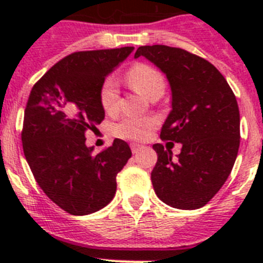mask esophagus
<instances>
[{
    "instance_id": "esophagus-1",
    "label": "esophagus",
    "mask_w": 263,
    "mask_h": 263,
    "mask_svg": "<svg viewBox=\"0 0 263 263\" xmlns=\"http://www.w3.org/2000/svg\"><path fill=\"white\" fill-rule=\"evenodd\" d=\"M142 147H143V146L138 145V143H132V145H130V148H132L133 154H137L138 152H141V148H142Z\"/></svg>"
}]
</instances>
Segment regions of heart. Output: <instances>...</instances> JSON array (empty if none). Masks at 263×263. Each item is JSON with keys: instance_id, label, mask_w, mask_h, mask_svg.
Wrapping results in <instances>:
<instances>
[{"instance_id": "heart-1", "label": "heart", "mask_w": 263, "mask_h": 263, "mask_svg": "<svg viewBox=\"0 0 263 263\" xmlns=\"http://www.w3.org/2000/svg\"><path fill=\"white\" fill-rule=\"evenodd\" d=\"M126 76L130 85L148 99L159 92L163 93L164 78L153 66H148L146 63H136L130 67ZM99 99L106 113L113 115L118 110L120 92L118 83L115 78L109 76L103 81L100 87ZM155 126L157 120L153 117H125L116 124L115 134L129 141H145L152 136Z\"/></svg>"}]
</instances>
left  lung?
I'll return each instance as SVG.
<instances>
[{"mask_svg":"<svg viewBox=\"0 0 263 263\" xmlns=\"http://www.w3.org/2000/svg\"><path fill=\"white\" fill-rule=\"evenodd\" d=\"M139 57L166 73L173 92V109L160 139L182 143L176 158L163 145H153L158 154L152 171L155 194L174 208H201L227 182L236 162L240 147L236 96L212 63L183 48L141 46L134 53Z\"/></svg>","mask_w":263,"mask_h":263,"instance_id":"obj_1","label":"left lung"}]
</instances>
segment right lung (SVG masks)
I'll use <instances>...</instances> for the list:
<instances>
[{
	"label": "right lung",
	"mask_w": 263,
	"mask_h": 263,
	"mask_svg": "<svg viewBox=\"0 0 263 263\" xmlns=\"http://www.w3.org/2000/svg\"><path fill=\"white\" fill-rule=\"evenodd\" d=\"M133 47L78 51L36 81L27 100L22 146L39 187L67 213L89 215L115 197L117 174L132 157L125 141L99 154L85 146L87 130L105 117L99 92Z\"/></svg>",
	"instance_id": "1"
}]
</instances>
